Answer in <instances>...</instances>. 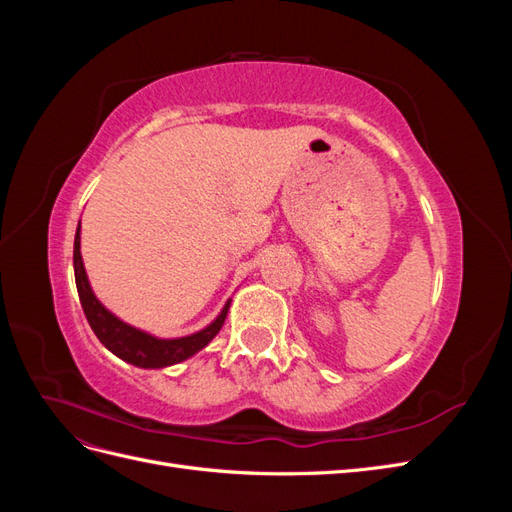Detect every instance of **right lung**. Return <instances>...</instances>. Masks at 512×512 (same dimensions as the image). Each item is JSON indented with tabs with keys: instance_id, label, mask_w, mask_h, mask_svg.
Masks as SVG:
<instances>
[{
	"instance_id": "right-lung-1",
	"label": "right lung",
	"mask_w": 512,
	"mask_h": 512,
	"mask_svg": "<svg viewBox=\"0 0 512 512\" xmlns=\"http://www.w3.org/2000/svg\"><path fill=\"white\" fill-rule=\"evenodd\" d=\"M74 280H76V290H79L83 312L87 316L89 327L94 329L96 337L108 350L117 354L119 359L145 369H160V367L175 365L190 359V356L196 354L198 350H203L211 339L220 333L230 307V301H228L220 312V316L215 318L207 329L188 337L158 339L141 329L130 327V324H126L108 312V309L96 299L94 290L89 286L87 273L83 267V258H81V224L76 228V237H74Z\"/></svg>"
}]
</instances>
